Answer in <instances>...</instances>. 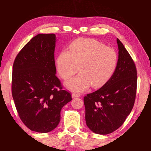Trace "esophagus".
Wrapping results in <instances>:
<instances>
[{
  "mask_svg": "<svg viewBox=\"0 0 151 151\" xmlns=\"http://www.w3.org/2000/svg\"><path fill=\"white\" fill-rule=\"evenodd\" d=\"M72 96L73 98H78V97H80V96H81V94L74 93H72Z\"/></svg>",
  "mask_w": 151,
  "mask_h": 151,
  "instance_id": "34e87169",
  "label": "esophagus"
}]
</instances>
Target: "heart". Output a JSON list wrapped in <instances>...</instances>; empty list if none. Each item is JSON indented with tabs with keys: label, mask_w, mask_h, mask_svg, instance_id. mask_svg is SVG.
I'll return each instance as SVG.
<instances>
[{
	"label": "heart",
	"mask_w": 151,
	"mask_h": 151,
	"mask_svg": "<svg viewBox=\"0 0 151 151\" xmlns=\"http://www.w3.org/2000/svg\"><path fill=\"white\" fill-rule=\"evenodd\" d=\"M115 50L93 39L79 38L63 50L57 58L59 75L68 79L79 71L80 74L66 83L67 88L81 92L91 86L98 88L111 78L117 65ZM80 68H79L78 67Z\"/></svg>",
	"instance_id": "b5f03b06"
}]
</instances>
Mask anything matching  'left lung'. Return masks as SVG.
Masks as SVG:
<instances>
[{
	"instance_id": "8db88e82",
	"label": "left lung",
	"mask_w": 151,
	"mask_h": 151,
	"mask_svg": "<svg viewBox=\"0 0 151 151\" xmlns=\"http://www.w3.org/2000/svg\"><path fill=\"white\" fill-rule=\"evenodd\" d=\"M117 65L101 88L84 98L86 122L98 134L106 135L120 128L134 105L137 76L135 63L120 41Z\"/></svg>"
}]
</instances>
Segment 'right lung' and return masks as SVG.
I'll list each match as a JSON object with an SVG mask.
<instances>
[{
	"instance_id": "obj_1",
	"label": "right lung",
	"mask_w": 151,
	"mask_h": 151,
	"mask_svg": "<svg viewBox=\"0 0 151 151\" xmlns=\"http://www.w3.org/2000/svg\"><path fill=\"white\" fill-rule=\"evenodd\" d=\"M55 34H38L17 55L13 63L12 95L21 121L32 131L47 133L60 120L72 100L56 76Z\"/></svg>"
}]
</instances>
